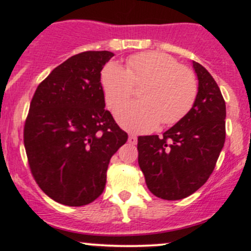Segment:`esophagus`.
<instances>
[{
    "label": "esophagus",
    "mask_w": 251,
    "mask_h": 251,
    "mask_svg": "<svg viewBox=\"0 0 251 251\" xmlns=\"http://www.w3.org/2000/svg\"><path fill=\"white\" fill-rule=\"evenodd\" d=\"M137 142H138V139H137V137H135L134 134H129L128 135V143L129 144H132V145H135Z\"/></svg>",
    "instance_id": "esophagus-1"
}]
</instances>
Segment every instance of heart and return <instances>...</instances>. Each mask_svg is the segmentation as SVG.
Segmentation results:
<instances>
[{"label": "heart", "instance_id": "obj_1", "mask_svg": "<svg viewBox=\"0 0 251 251\" xmlns=\"http://www.w3.org/2000/svg\"><path fill=\"white\" fill-rule=\"evenodd\" d=\"M106 105L114 108L140 87L139 101L126 102L116 109L118 123L131 132L152 131L159 123L171 126L194 107L198 81L189 67L162 51H144L126 60V68L108 62L100 74Z\"/></svg>", "mask_w": 251, "mask_h": 251}]
</instances>
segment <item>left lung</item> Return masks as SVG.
<instances>
[{"instance_id": "left-lung-1", "label": "left lung", "mask_w": 251, "mask_h": 251, "mask_svg": "<svg viewBox=\"0 0 251 251\" xmlns=\"http://www.w3.org/2000/svg\"><path fill=\"white\" fill-rule=\"evenodd\" d=\"M198 96L191 111L163 137H138V163L158 198L178 201L209 179L226 142V101L214 77L194 61Z\"/></svg>"}]
</instances>
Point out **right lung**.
Returning <instances> with one entry per match:
<instances>
[{"label": "right lung", "instance_id": "obj_1", "mask_svg": "<svg viewBox=\"0 0 251 251\" xmlns=\"http://www.w3.org/2000/svg\"><path fill=\"white\" fill-rule=\"evenodd\" d=\"M114 54L83 51L51 71L37 86L24 142L34 179L48 197L87 205L102 194L106 172L128 135L105 109L100 72Z\"/></svg>", "mask_w": 251, "mask_h": 251}]
</instances>
